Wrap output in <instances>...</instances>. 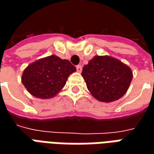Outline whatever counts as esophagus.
I'll list each match as a JSON object with an SVG mask.
<instances>
[{
    "label": "esophagus",
    "mask_w": 154,
    "mask_h": 154,
    "mask_svg": "<svg viewBox=\"0 0 154 154\" xmlns=\"http://www.w3.org/2000/svg\"><path fill=\"white\" fill-rule=\"evenodd\" d=\"M77 72H79V73H81V72H82V66H81V65H78V66H77Z\"/></svg>",
    "instance_id": "34e87169"
}]
</instances>
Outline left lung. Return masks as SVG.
Here are the masks:
<instances>
[{
    "mask_svg": "<svg viewBox=\"0 0 154 154\" xmlns=\"http://www.w3.org/2000/svg\"><path fill=\"white\" fill-rule=\"evenodd\" d=\"M82 76L90 93L101 102H112L127 92L133 78L131 68L116 57L95 56L82 68Z\"/></svg>",
    "mask_w": 154,
    "mask_h": 154,
    "instance_id": "8db88e82",
    "label": "left lung"
}]
</instances>
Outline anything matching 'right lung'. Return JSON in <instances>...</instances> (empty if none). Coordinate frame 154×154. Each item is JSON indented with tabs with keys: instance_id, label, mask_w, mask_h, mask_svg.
<instances>
[{
	"instance_id": "1",
	"label": "right lung",
	"mask_w": 154,
	"mask_h": 154,
	"mask_svg": "<svg viewBox=\"0 0 154 154\" xmlns=\"http://www.w3.org/2000/svg\"><path fill=\"white\" fill-rule=\"evenodd\" d=\"M76 71V67L68 60L51 55L25 67L21 82L33 97L50 99L57 96L65 86L69 75Z\"/></svg>"
}]
</instances>
